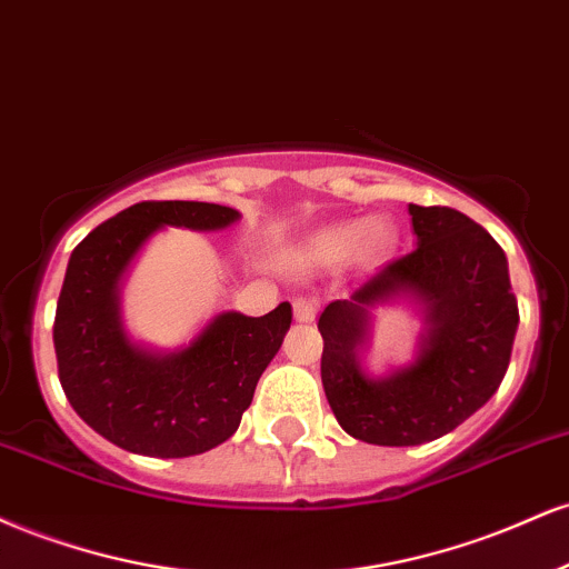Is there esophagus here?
Instances as JSON below:
<instances>
[{"label":"esophagus","instance_id":"1","mask_svg":"<svg viewBox=\"0 0 569 569\" xmlns=\"http://www.w3.org/2000/svg\"><path fill=\"white\" fill-rule=\"evenodd\" d=\"M292 311H296L298 322H311V319L317 317V300L296 298L292 300Z\"/></svg>","mask_w":569,"mask_h":569}]
</instances>
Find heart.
Listing matches in <instances>:
<instances>
[{
    "label": "heart",
    "mask_w": 569,
    "mask_h": 569,
    "mask_svg": "<svg viewBox=\"0 0 569 569\" xmlns=\"http://www.w3.org/2000/svg\"><path fill=\"white\" fill-rule=\"evenodd\" d=\"M391 244V226L383 218L370 220H343V223L327 226L296 252L298 266L303 269H327V266L343 263L357 252L359 258H378Z\"/></svg>",
    "instance_id": "heart-1"
}]
</instances>
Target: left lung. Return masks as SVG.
I'll return each instance as SVG.
<instances>
[{"label": "left lung", "instance_id": "8db88e82", "mask_svg": "<svg viewBox=\"0 0 569 569\" xmlns=\"http://www.w3.org/2000/svg\"><path fill=\"white\" fill-rule=\"evenodd\" d=\"M410 216L416 250L319 317L327 402L346 433L380 447L431 442L471 418L509 370L519 325L503 247L452 207L410 204ZM399 291L427 306L430 338L416 366L372 381L356 362L366 309Z\"/></svg>", "mask_w": 569, "mask_h": 569}]
</instances>
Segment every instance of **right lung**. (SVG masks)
Returning <instances> with one entry per match:
<instances>
[{
  "instance_id": "1",
  "label": "right lung",
  "mask_w": 569,
  "mask_h": 569,
  "mask_svg": "<svg viewBox=\"0 0 569 569\" xmlns=\"http://www.w3.org/2000/svg\"><path fill=\"white\" fill-rule=\"evenodd\" d=\"M237 218L210 202H138L73 247L52 325L58 378L77 416L127 452L189 458L223 445L290 330V303L266 317L226 311L189 349L157 357L119 325V277L153 231H216Z\"/></svg>"
}]
</instances>
